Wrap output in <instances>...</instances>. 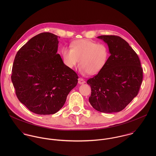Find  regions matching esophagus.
Here are the masks:
<instances>
[{
  "label": "esophagus",
  "mask_w": 156,
  "mask_h": 156,
  "mask_svg": "<svg viewBox=\"0 0 156 156\" xmlns=\"http://www.w3.org/2000/svg\"><path fill=\"white\" fill-rule=\"evenodd\" d=\"M78 83L80 84V85H82V84H83L85 83V81L82 79V78H79L78 79Z\"/></svg>",
  "instance_id": "esophagus-1"
}]
</instances>
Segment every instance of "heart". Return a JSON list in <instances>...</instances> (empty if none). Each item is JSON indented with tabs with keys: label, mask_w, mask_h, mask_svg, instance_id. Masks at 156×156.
Masks as SVG:
<instances>
[{
	"label": "heart",
	"mask_w": 156,
	"mask_h": 156,
	"mask_svg": "<svg viewBox=\"0 0 156 156\" xmlns=\"http://www.w3.org/2000/svg\"><path fill=\"white\" fill-rule=\"evenodd\" d=\"M61 52L65 64L70 68L76 66L80 60V71L82 74L98 73L106 66L109 57L106 45L87 39L73 42L71 48L64 47Z\"/></svg>",
	"instance_id": "obj_1"
}]
</instances>
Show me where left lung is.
Wrapping results in <instances>:
<instances>
[{
    "instance_id": "8db88e82",
    "label": "left lung",
    "mask_w": 156,
    "mask_h": 156,
    "mask_svg": "<svg viewBox=\"0 0 156 156\" xmlns=\"http://www.w3.org/2000/svg\"><path fill=\"white\" fill-rule=\"evenodd\" d=\"M97 38L108 44L111 56L105 68L87 81L91 88L89 103L100 112L121 111L139 92L143 79L140 62L122 38L115 35Z\"/></svg>"
}]
</instances>
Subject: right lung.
<instances>
[{"label":"right lung","mask_w":156,"mask_h":156,"mask_svg":"<svg viewBox=\"0 0 156 156\" xmlns=\"http://www.w3.org/2000/svg\"><path fill=\"white\" fill-rule=\"evenodd\" d=\"M58 43L57 35L41 33L22 47L14 61L11 80L16 95L37 114L59 111L78 82L76 73L57 53Z\"/></svg>","instance_id":"obj_1"}]
</instances>
